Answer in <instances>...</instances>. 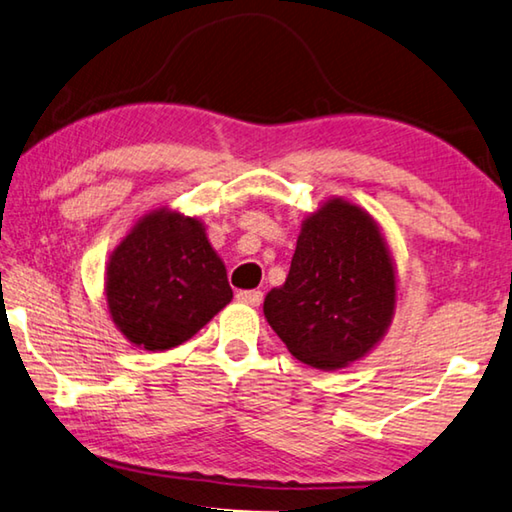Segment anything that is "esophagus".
I'll use <instances>...</instances> for the list:
<instances>
[{
  "label": "esophagus",
  "mask_w": 512,
  "mask_h": 512,
  "mask_svg": "<svg viewBox=\"0 0 512 512\" xmlns=\"http://www.w3.org/2000/svg\"><path fill=\"white\" fill-rule=\"evenodd\" d=\"M236 299L240 301V304H247V306H261L263 301V292L261 290H240Z\"/></svg>",
  "instance_id": "1"
}]
</instances>
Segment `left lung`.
I'll return each instance as SVG.
<instances>
[{"instance_id": "8db88e82", "label": "left lung", "mask_w": 512, "mask_h": 512, "mask_svg": "<svg viewBox=\"0 0 512 512\" xmlns=\"http://www.w3.org/2000/svg\"><path fill=\"white\" fill-rule=\"evenodd\" d=\"M397 308V263L381 224L356 201L324 199L301 222L286 283L263 313L292 356L333 372L363 360Z\"/></svg>"}]
</instances>
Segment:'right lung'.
<instances>
[{
    "label": "right lung",
    "instance_id": "right-lung-1",
    "mask_svg": "<svg viewBox=\"0 0 512 512\" xmlns=\"http://www.w3.org/2000/svg\"><path fill=\"white\" fill-rule=\"evenodd\" d=\"M104 295L131 345L165 351L211 322L233 290L201 217L161 206L140 215L111 251Z\"/></svg>",
    "mask_w": 512,
    "mask_h": 512
}]
</instances>
